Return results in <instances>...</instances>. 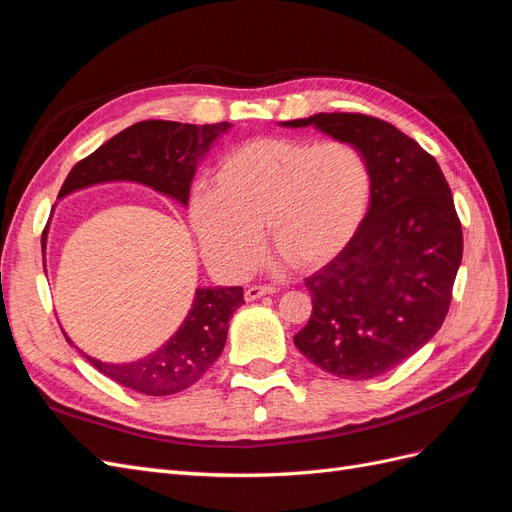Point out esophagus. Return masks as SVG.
<instances>
[{"instance_id": "34e87169", "label": "esophagus", "mask_w": 512, "mask_h": 512, "mask_svg": "<svg viewBox=\"0 0 512 512\" xmlns=\"http://www.w3.org/2000/svg\"><path fill=\"white\" fill-rule=\"evenodd\" d=\"M277 288L271 286V284H265V286H250L245 288V301H256L260 297H265V294H275Z\"/></svg>"}]
</instances>
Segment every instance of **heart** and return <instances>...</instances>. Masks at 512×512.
<instances>
[{
    "mask_svg": "<svg viewBox=\"0 0 512 512\" xmlns=\"http://www.w3.org/2000/svg\"><path fill=\"white\" fill-rule=\"evenodd\" d=\"M371 198L363 153L346 141L256 138L220 160L213 188L198 190L190 222L209 265L250 273L269 245L297 269L333 260L361 228Z\"/></svg>",
    "mask_w": 512,
    "mask_h": 512,
    "instance_id": "obj_1",
    "label": "heart"
}]
</instances>
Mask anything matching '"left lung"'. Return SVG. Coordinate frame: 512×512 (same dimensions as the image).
I'll return each mask as SVG.
<instances>
[{
  "label": "left lung",
  "mask_w": 512,
  "mask_h": 512,
  "mask_svg": "<svg viewBox=\"0 0 512 512\" xmlns=\"http://www.w3.org/2000/svg\"><path fill=\"white\" fill-rule=\"evenodd\" d=\"M363 153L371 203L361 228L305 280L312 318L294 335L309 361L346 380L386 374L438 333L463 256L451 188L433 156L393 123L361 113L284 121Z\"/></svg>",
  "instance_id": "8db88e82"
}]
</instances>
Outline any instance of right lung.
Listing matches in <instances>:
<instances>
[{
    "instance_id": "right-lung-1",
    "label": "right lung",
    "mask_w": 512,
    "mask_h": 512,
    "mask_svg": "<svg viewBox=\"0 0 512 512\" xmlns=\"http://www.w3.org/2000/svg\"><path fill=\"white\" fill-rule=\"evenodd\" d=\"M228 128V121L211 126L162 119L134 123L76 164L61 185L59 198L104 181H136L188 205L198 158L205 156L215 138ZM44 241L46 230L42 252ZM241 305V286L198 288L190 314L179 331L145 359L113 365L83 356L104 376L132 391L153 397L175 395L198 382L218 361L226 344L228 322Z\"/></svg>"
}]
</instances>
